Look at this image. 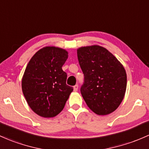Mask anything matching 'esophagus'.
Wrapping results in <instances>:
<instances>
[{
	"instance_id": "1",
	"label": "esophagus",
	"mask_w": 149,
	"mask_h": 149,
	"mask_svg": "<svg viewBox=\"0 0 149 149\" xmlns=\"http://www.w3.org/2000/svg\"><path fill=\"white\" fill-rule=\"evenodd\" d=\"M78 85H75L74 86H73V91H75V92H76V91H78Z\"/></svg>"
}]
</instances>
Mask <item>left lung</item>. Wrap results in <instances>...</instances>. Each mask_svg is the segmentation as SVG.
<instances>
[{"instance_id": "8db88e82", "label": "left lung", "mask_w": 149, "mask_h": 149, "mask_svg": "<svg viewBox=\"0 0 149 149\" xmlns=\"http://www.w3.org/2000/svg\"><path fill=\"white\" fill-rule=\"evenodd\" d=\"M77 54L84 75L81 93L88 107L99 115L114 112L125 97V68L108 50L97 45L81 47Z\"/></svg>"}]
</instances>
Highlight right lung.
Listing matches in <instances>:
<instances>
[{
    "mask_svg": "<svg viewBox=\"0 0 149 149\" xmlns=\"http://www.w3.org/2000/svg\"><path fill=\"white\" fill-rule=\"evenodd\" d=\"M68 58L66 50L55 47L41 49L32 57L22 80L24 96L30 108L43 117L61 112L73 88L66 85L62 66Z\"/></svg>",
    "mask_w": 149,
    "mask_h": 149,
    "instance_id": "obj_1",
    "label": "right lung"
}]
</instances>
